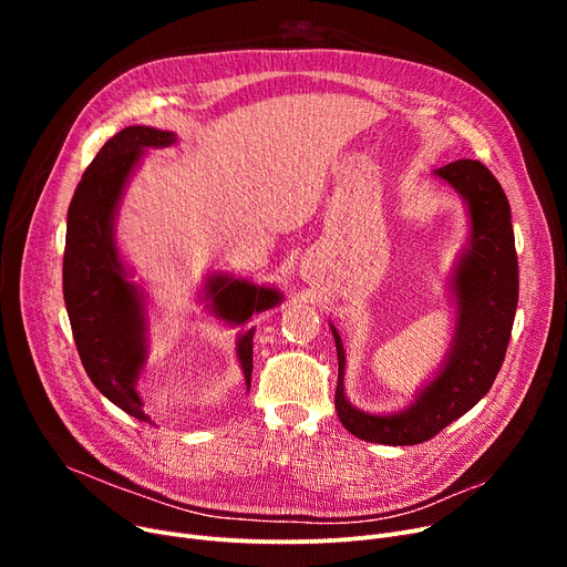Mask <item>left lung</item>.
Instances as JSON below:
<instances>
[{"mask_svg":"<svg viewBox=\"0 0 567 567\" xmlns=\"http://www.w3.org/2000/svg\"><path fill=\"white\" fill-rule=\"evenodd\" d=\"M468 204L471 241L455 271L457 326L451 355L436 379L404 411L372 415L344 398V347L338 349L336 411L340 423L363 441L415 445L430 441L478 404L503 365L519 299V268L511 204L481 161H455L436 169Z\"/></svg>","mask_w":567,"mask_h":567,"instance_id":"obj_1","label":"left lung"}]
</instances>
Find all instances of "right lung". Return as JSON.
<instances>
[{
    "mask_svg": "<svg viewBox=\"0 0 567 567\" xmlns=\"http://www.w3.org/2000/svg\"><path fill=\"white\" fill-rule=\"evenodd\" d=\"M174 140V133L148 126H128L107 140L82 174L66 225L64 301L80 361L96 389L142 423H148V415L142 411L135 381L146 355L144 308L118 259L112 220L142 148L169 146ZM206 296L214 312L231 323H244L252 312L274 308L282 299L278 289L223 276L206 282ZM252 333L255 329L238 338V361L248 385Z\"/></svg>",
    "mask_w": 567,
    "mask_h": 567,
    "instance_id": "right-lung-1",
    "label": "right lung"
}]
</instances>
